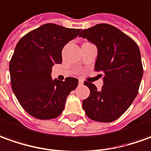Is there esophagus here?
I'll use <instances>...</instances> for the list:
<instances>
[{
	"mask_svg": "<svg viewBox=\"0 0 151 151\" xmlns=\"http://www.w3.org/2000/svg\"><path fill=\"white\" fill-rule=\"evenodd\" d=\"M83 83H84V81H83L82 80H79V85H80V86H82Z\"/></svg>",
	"mask_w": 151,
	"mask_h": 151,
	"instance_id": "esophagus-1",
	"label": "esophagus"
}]
</instances>
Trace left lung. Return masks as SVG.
I'll return each instance as SVG.
<instances>
[{"instance_id": "left-lung-1", "label": "left lung", "mask_w": 151, "mask_h": 151, "mask_svg": "<svg viewBox=\"0 0 151 151\" xmlns=\"http://www.w3.org/2000/svg\"><path fill=\"white\" fill-rule=\"evenodd\" d=\"M94 43L98 57L94 70L102 71L104 86L100 90L90 82V90L83 100L87 117L93 121L110 122L120 117L137 97L143 66L137 42L116 27L99 24L82 30L79 35Z\"/></svg>"}]
</instances>
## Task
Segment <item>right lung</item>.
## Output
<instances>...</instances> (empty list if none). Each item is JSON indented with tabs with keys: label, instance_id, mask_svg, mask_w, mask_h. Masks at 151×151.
<instances>
[{
	"label": "right lung",
	"instance_id": "obj_1",
	"mask_svg": "<svg viewBox=\"0 0 151 151\" xmlns=\"http://www.w3.org/2000/svg\"><path fill=\"white\" fill-rule=\"evenodd\" d=\"M81 29L45 24L20 38L10 62L11 88L27 113L38 119L58 117L78 80L51 78L52 67L62 62L63 47Z\"/></svg>",
	"mask_w": 151,
	"mask_h": 151
}]
</instances>
